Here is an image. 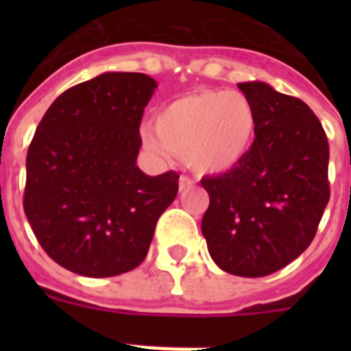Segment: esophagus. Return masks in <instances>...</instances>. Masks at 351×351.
Returning <instances> with one entry per match:
<instances>
[{
    "mask_svg": "<svg viewBox=\"0 0 351 351\" xmlns=\"http://www.w3.org/2000/svg\"><path fill=\"white\" fill-rule=\"evenodd\" d=\"M195 184L193 179L190 178H186V176H181V179H179V191H186V190H190L191 186Z\"/></svg>",
    "mask_w": 351,
    "mask_h": 351,
    "instance_id": "obj_1",
    "label": "esophagus"
}]
</instances>
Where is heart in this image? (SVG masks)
Wrapping results in <instances>:
<instances>
[{
	"instance_id": "heart-1",
	"label": "heart",
	"mask_w": 351,
	"mask_h": 351,
	"mask_svg": "<svg viewBox=\"0 0 351 351\" xmlns=\"http://www.w3.org/2000/svg\"><path fill=\"white\" fill-rule=\"evenodd\" d=\"M256 138V112L243 93H191L163 105L142 142L158 158L182 156L200 176H219L241 165Z\"/></svg>"
}]
</instances>
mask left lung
Returning a JSON list of instances; mask_svg holds the SVG:
<instances>
[{
    "instance_id": "1",
    "label": "left lung",
    "mask_w": 351,
    "mask_h": 351,
    "mask_svg": "<svg viewBox=\"0 0 351 351\" xmlns=\"http://www.w3.org/2000/svg\"><path fill=\"white\" fill-rule=\"evenodd\" d=\"M237 86L255 107L256 138L241 165L200 181L209 193L202 234L219 269L262 278L315 237L330 197L328 142L302 100L260 80Z\"/></svg>"
}]
</instances>
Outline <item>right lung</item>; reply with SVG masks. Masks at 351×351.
<instances>
[{
	"label": "right lung",
	"mask_w": 351,
	"mask_h": 351,
	"mask_svg": "<svg viewBox=\"0 0 351 351\" xmlns=\"http://www.w3.org/2000/svg\"><path fill=\"white\" fill-rule=\"evenodd\" d=\"M156 80L105 71L58 96L26 158L24 213L40 246L86 278L123 274L147 255L179 176L137 167L142 114Z\"/></svg>",
	"instance_id": "add662e5"
}]
</instances>
